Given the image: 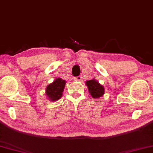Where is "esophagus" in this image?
Here are the masks:
<instances>
[{
	"instance_id": "34e87169",
	"label": "esophagus",
	"mask_w": 153,
	"mask_h": 153,
	"mask_svg": "<svg viewBox=\"0 0 153 153\" xmlns=\"http://www.w3.org/2000/svg\"><path fill=\"white\" fill-rule=\"evenodd\" d=\"M81 79H82V76H79L74 77V81H81Z\"/></svg>"
}]
</instances>
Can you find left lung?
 Masks as SVG:
<instances>
[{
    "instance_id": "left-lung-1",
    "label": "left lung",
    "mask_w": 153,
    "mask_h": 153,
    "mask_svg": "<svg viewBox=\"0 0 153 153\" xmlns=\"http://www.w3.org/2000/svg\"><path fill=\"white\" fill-rule=\"evenodd\" d=\"M85 85L88 87V91L92 97L94 99H99L103 96L105 93V88L94 79L86 81Z\"/></svg>"
}]
</instances>
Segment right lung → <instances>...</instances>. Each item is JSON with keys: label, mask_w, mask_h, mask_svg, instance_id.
Returning a JSON list of instances; mask_svg holds the SVG:
<instances>
[{"label": "right lung", "mask_w": 153, "mask_h": 153, "mask_svg": "<svg viewBox=\"0 0 153 153\" xmlns=\"http://www.w3.org/2000/svg\"><path fill=\"white\" fill-rule=\"evenodd\" d=\"M66 84V81L61 78H56L49 84L45 89V94L50 101H56L61 99Z\"/></svg>", "instance_id": "obj_1"}]
</instances>
